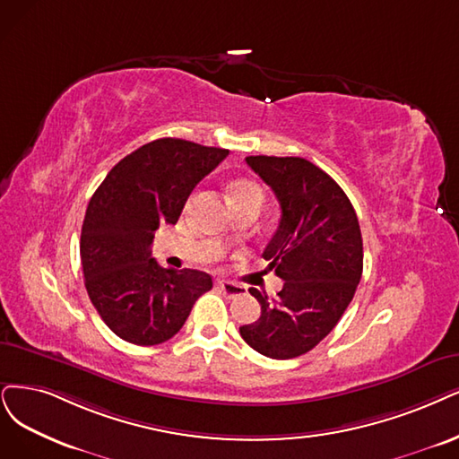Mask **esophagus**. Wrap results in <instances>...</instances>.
<instances>
[{"label":"esophagus","instance_id":"1","mask_svg":"<svg viewBox=\"0 0 459 459\" xmlns=\"http://www.w3.org/2000/svg\"><path fill=\"white\" fill-rule=\"evenodd\" d=\"M217 287H219V291L223 293L225 297H229V299L242 297V295L247 293V290H246L244 285H238V283L229 281V280H219V281H217Z\"/></svg>","mask_w":459,"mask_h":459}]
</instances>
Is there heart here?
<instances>
[{"mask_svg": "<svg viewBox=\"0 0 459 459\" xmlns=\"http://www.w3.org/2000/svg\"><path fill=\"white\" fill-rule=\"evenodd\" d=\"M229 195H230L234 208L246 206V204H259L261 206L264 200V193L261 189V185L257 181L247 179V178L234 179L229 186Z\"/></svg>", "mask_w": 459, "mask_h": 459, "instance_id": "heart-1", "label": "heart"}]
</instances>
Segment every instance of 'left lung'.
<instances>
[{"instance_id":"1","label":"left lung","mask_w":459,"mask_h":459,"mask_svg":"<svg viewBox=\"0 0 459 459\" xmlns=\"http://www.w3.org/2000/svg\"><path fill=\"white\" fill-rule=\"evenodd\" d=\"M246 162L280 202V225L263 257L283 287L276 299L251 287L261 317L240 334L266 358L293 359L324 341L358 290L359 221L338 183L310 160L259 155Z\"/></svg>"}]
</instances>
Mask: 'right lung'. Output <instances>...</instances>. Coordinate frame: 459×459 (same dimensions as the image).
Listing matches in <instances>:
<instances>
[{
  "label": "right lung",
  "instance_id": "add662e5",
  "mask_svg": "<svg viewBox=\"0 0 459 459\" xmlns=\"http://www.w3.org/2000/svg\"><path fill=\"white\" fill-rule=\"evenodd\" d=\"M229 155L178 138L142 145L101 181L81 230L84 287L104 324L123 341L155 346L189 317L212 276L164 268L151 257L160 225H176L198 181Z\"/></svg>",
  "mask_w": 459,
  "mask_h": 459
}]
</instances>
